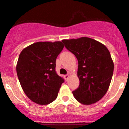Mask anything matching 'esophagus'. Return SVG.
Here are the masks:
<instances>
[{
  "instance_id": "esophagus-1",
  "label": "esophagus",
  "mask_w": 129,
  "mask_h": 129,
  "mask_svg": "<svg viewBox=\"0 0 129 129\" xmlns=\"http://www.w3.org/2000/svg\"><path fill=\"white\" fill-rule=\"evenodd\" d=\"M69 77V74H66L64 76V78L65 79H66V81H67V80H68Z\"/></svg>"
}]
</instances>
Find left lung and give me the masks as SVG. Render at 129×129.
<instances>
[{"label":"left lung","mask_w":129,"mask_h":129,"mask_svg":"<svg viewBox=\"0 0 129 129\" xmlns=\"http://www.w3.org/2000/svg\"><path fill=\"white\" fill-rule=\"evenodd\" d=\"M65 47L78 61L79 86L72 91L79 103L90 105L98 102L107 92L113 73V62L108 48L91 38L62 40Z\"/></svg>","instance_id":"1"}]
</instances>
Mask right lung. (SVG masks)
Returning <instances> with one entry per match:
<instances>
[{"label": "right lung", "instance_id": "1", "mask_svg": "<svg viewBox=\"0 0 129 129\" xmlns=\"http://www.w3.org/2000/svg\"><path fill=\"white\" fill-rule=\"evenodd\" d=\"M63 47L62 42H37L20 53L16 66L19 81L26 96L37 104L53 102L64 82L55 71Z\"/></svg>", "mask_w": 129, "mask_h": 129}]
</instances>
